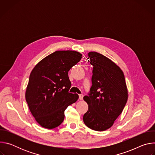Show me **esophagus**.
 Here are the masks:
<instances>
[{"instance_id": "1", "label": "esophagus", "mask_w": 155, "mask_h": 155, "mask_svg": "<svg viewBox=\"0 0 155 155\" xmlns=\"http://www.w3.org/2000/svg\"><path fill=\"white\" fill-rule=\"evenodd\" d=\"M83 98V94H79V99H80V100H82Z\"/></svg>"}]
</instances>
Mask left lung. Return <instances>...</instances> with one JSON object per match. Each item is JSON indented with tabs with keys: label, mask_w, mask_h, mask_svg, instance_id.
<instances>
[{
	"label": "left lung",
	"mask_w": 155,
	"mask_h": 155,
	"mask_svg": "<svg viewBox=\"0 0 155 155\" xmlns=\"http://www.w3.org/2000/svg\"><path fill=\"white\" fill-rule=\"evenodd\" d=\"M93 66L92 86L83 99L88 105L84 123L89 128L103 131L112 127L123 112L127 101L124 75L118 66L105 56L94 51L88 53Z\"/></svg>",
	"instance_id": "obj_1"
}]
</instances>
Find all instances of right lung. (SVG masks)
I'll use <instances>...</instances> for the list:
<instances>
[{"mask_svg": "<svg viewBox=\"0 0 155 155\" xmlns=\"http://www.w3.org/2000/svg\"><path fill=\"white\" fill-rule=\"evenodd\" d=\"M75 51H56L40 61L32 71L26 100L36 121L43 127L53 129L64 121V111L78 99L69 92L68 72L81 59Z\"/></svg>", "mask_w": 155, "mask_h": 155, "instance_id": "1", "label": "right lung"}]
</instances>
